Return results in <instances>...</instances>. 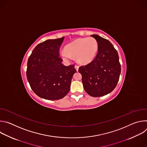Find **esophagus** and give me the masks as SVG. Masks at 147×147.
Wrapping results in <instances>:
<instances>
[{"instance_id":"obj_1","label":"esophagus","mask_w":147,"mask_h":147,"mask_svg":"<svg viewBox=\"0 0 147 147\" xmlns=\"http://www.w3.org/2000/svg\"><path fill=\"white\" fill-rule=\"evenodd\" d=\"M74 67H75V69H76V70L77 71H78V68H79V67H78V66H76V65Z\"/></svg>"}]
</instances>
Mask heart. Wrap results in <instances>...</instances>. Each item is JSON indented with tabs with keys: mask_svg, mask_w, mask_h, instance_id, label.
I'll return each instance as SVG.
<instances>
[{
	"mask_svg": "<svg viewBox=\"0 0 147 147\" xmlns=\"http://www.w3.org/2000/svg\"><path fill=\"white\" fill-rule=\"evenodd\" d=\"M65 49L60 53V57L64 60L69 61L74 57L79 64L86 65L95 59L98 44L93 37L80 38L67 44Z\"/></svg>",
	"mask_w": 147,
	"mask_h": 147,
	"instance_id": "heart-1",
	"label": "heart"
}]
</instances>
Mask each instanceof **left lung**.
Masks as SVG:
<instances>
[{"instance_id": "obj_1", "label": "left lung", "mask_w": 147, "mask_h": 147, "mask_svg": "<svg viewBox=\"0 0 147 147\" xmlns=\"http://www.w3.org/2000/svg\"><path fill=\"white\" fill-rule=\"evenodd\" d=\"M98 42L95 58L88 65L80 67L83 87L91 96L107 95L116 87L121 73L117 51L110 42L98 35H91Z\"/></svg>"}]
</instances>
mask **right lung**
<instances>
[{"mask_svg":"<svg viewBox=\"0 0 147 147\" xmlns=\"http://www.w3.org/2000/svg\"><path fill=\"white\" fill-rule=\"evenodd\" d=\"M65 37L47 39L38 44L28 58L27 78L32 91L41 98L58 100L69 92L74 65L65 66L59 48Z\"/></svg>","mask_w":147,"mask_h":147,"instance_id":"right-lung-1","label":"right lung"}]
</instances>
